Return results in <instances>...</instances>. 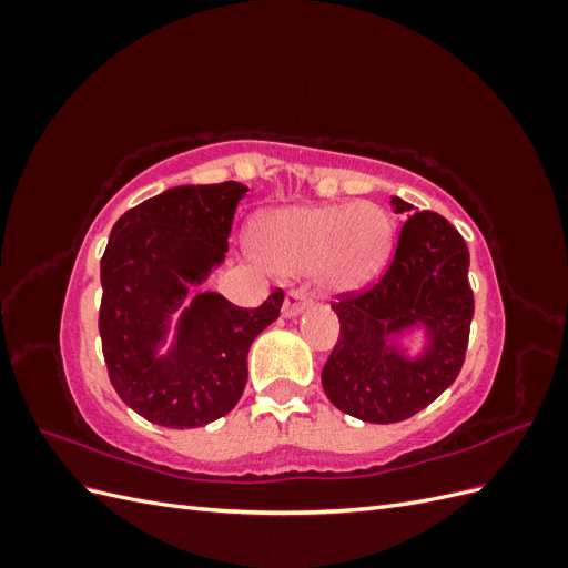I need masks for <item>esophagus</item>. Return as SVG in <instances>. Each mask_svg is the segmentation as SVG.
<instances>
[{
  "label": "esophagus",
  "mask_w": 568,
  "mask_h": 568,
  "mask_svg": "<svg viewBox=\"0 0 568 568\" xmlns=\"http://www.w3.org/2000/svg\"><path fill=\"white\" fill-rule=\"evenodd\" d=\"M307 296L303 294L301 288H294V291H288L286 294V298H284V307H282V315L284 317H296V315H301L305 307H307Z\"/></svg>",
  "instance_id": "esophagus-1"
}]
</instances>
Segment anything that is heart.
Returning <instances> with one entry per match:
<instances>
[{
	"label": "heart",
	"mask_w": 568,
	"mask_h": 568,
	"mask_svg": "<svg viewBox=\"0 0 568 568\" xmlns=\"http://www.w3.org/2000/svg\"><path fill=\"white\" fill-rule=\"evenodd\" d=\"M255 255L277 274H315L326 294H355L382 277L393 251V220L372 201L286 205L251 227Z\"/></svg>",
	"instance_id": "heart-1"
}]
</instances>
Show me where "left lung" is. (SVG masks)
<instances>
[{
	"instance_id": "8db88e82",
	"label": "left lung",
	"mask_w": 568,
	"mask_h": 568,
	"mask_svg": "<svg viewBox=\"0 0 568 568\" xmlns=\"http://www.w3.org/2000/svg\"><path fill=\"white\" fill-rule=\"evenodd\" d=\"M390 205L407 217L393 263L374 288L332 305L341 336L322 369L332 405L369 424L409 419L457 379L474 317L462 234L398 196ZM415 333L423 348L409 354Z\"/></svg>"
}]
</instances>
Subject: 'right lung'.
I'll return each instance as SVG.
<instances>
[{
    "instance_id": "1",
    "label": "right lung",
    "mask_w": 568,
    "mask_h": 568,
    "mask_svg": "<svg viewBox=\"0 0 568 568\" xmlns=\"http://www.w3.org/2000/svg\"><path fill=\"white\" fill-rule=\"evenodd\" d=\"M246 192L239 182L173 186L111 230L101 257V348L120 400L151 424L196 428L225 417L244 393L251 343L280 317L282 288L255 311L215 291L196 294L225 263Z\"/></svg>"
}]
</instances>
